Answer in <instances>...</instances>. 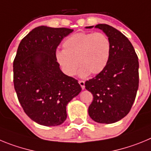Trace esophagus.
<instances>
[{
    "label": "esophagus",
    "mask_w": 151,
    "mask_h": 151,
    "mask_svg": "<svg viewBox=\"0 0 151 151\" xmlns=\"http://www.w3.org/2000/svg\"><path fill=\"white\" fill-rule=\"evenodd\" d=\"M78 83H79V85H81V87H82V89H85V82L84 81H78Z\"/></svg>",
    "instance_id": "34e87169"
}]
</instances>
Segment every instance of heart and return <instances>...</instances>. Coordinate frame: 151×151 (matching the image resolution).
Segmentation results:
<instances>
[{
    "mask_svg": "<svg viewBox=\"0 0 151 151\" xmlns=\"http://www.w3.org/2000/svg\"><path fill=\"white\" fill-rule=\"evenodd\" d=\"M63 50L56 52V60L69 76L76 74L78 63L81 66L78 75L86 77L97 75L106 68L111 54L110 38L101 32H78L63 42Z\"/></svg>",
    "mask_w": 151,
    "mask_h": 151,
    "instance_id": "1",
    "label": "heart"
}]
</instances>
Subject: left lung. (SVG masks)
Returning a JSON list of instances; mask_svg holds the SVG:
<instances>
[{
    "instance_id": "obj_1",
    "label": "left lung",
    "mask_w": 151,
    "mask_h": 151,
    "mask_svg": "<svg viewBox=\"0 0 151 151\" xmlns=\"http://www.w3.org/2000/svg\"><path fill=\"white\" fill-rule=\"evenodd\" d=\"M94 28L110 38L112 48L106 68L85 83L94 97L88 114L98 123L111 124L124 118L132 106L139 83L138 58L132 43L119 31L106 24Z\"/></svg>"
}]
</instances>
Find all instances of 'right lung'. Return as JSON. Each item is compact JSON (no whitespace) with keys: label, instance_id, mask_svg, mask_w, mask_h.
I'll return each mask as SVG.
<instances>
[{"label":"right lung","instance_id":"1","mask_svg":"<svg viewBox=\"0 0 151 151\" xmlns=\"http://www.w3.org/2000/svg\"><path fill=\"white\" fill-rule=\"evenodd\" d=\"M73 32L38 26L19 45L13 61L14 88L26 115L41 125L63 123L68 103L82 91L76 79L61 71L56 60L57 47Z\"/></svg>","mask_w":151,"mask_h":151}]
</instances>
